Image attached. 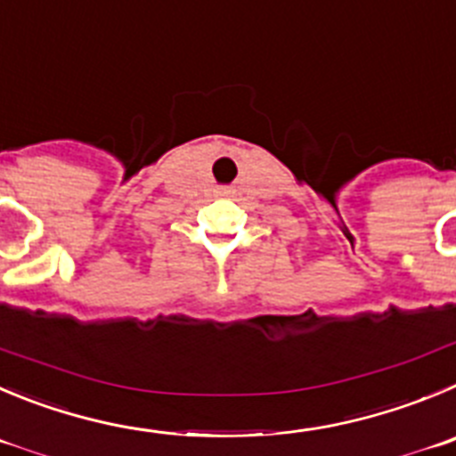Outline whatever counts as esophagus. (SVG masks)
I'll return each mask as SVG.
<instances>
[{"mask_svg": "<svg viewBox=\"0 0 456 456\" xmlns=\"http://www.w3.org/2000/svg\"><path fill=\"white\" fill-rule=\"evenodd\" d=\"M223 193H227V189H224V191H223Z\"/></svg>", "mask_w": 456, "mask_h": 456, "instance_id": "esophagus-1", "label": "esophagus"}]
</instances>
